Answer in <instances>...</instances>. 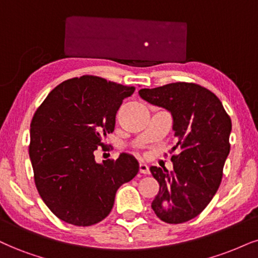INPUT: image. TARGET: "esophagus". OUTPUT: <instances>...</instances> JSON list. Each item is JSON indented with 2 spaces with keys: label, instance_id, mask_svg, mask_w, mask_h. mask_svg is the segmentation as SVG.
<instances>
[{
  "label": "esophagus",
  "instance_id": "1",
  "mask_svg": "<svg viewBox=\"0 0 258 258\" xmlns=\"http://www.w3.org/2000/svg\"><path fill=\"white\" fill-rule=\"evenodd\" d=\"M139 171H140V173H142V174H148L149 173V167L144 163H140Z\"/></svg>",
  "mask_w": 258,
  "mask_h": 258
}]
</instances>
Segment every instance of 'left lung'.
Instances as JSON below:
<instances>
[{"instance_id":"obj_1","label":"left lung","mask_w":258,"mask_h":258,"mask_svg":"<svg viewBox=\"0 0 258 258\" xmlns=\"http://www.w3.org/2000/svg\"><path fill=\"white\" fill-rule=\"evenodd\" d=\"M142 99L171 111L178 154L173 171L152 166L159 192L152 208L167 224L194 219L212 201L220 186L230 153L232 122L219 98L194 82H173L139 92Z\"/></svg>"}]
</instances>
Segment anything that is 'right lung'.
Here are the masks:
<instances>
[{
    "label": "right lung",
    "instance_id": "obj_1",
    "mask_svg": "<svg viewBox=\"0 0 258 258\" xmlns=\"http://www.w3.org/2000/svg\"><path fill=\"white\" fill-rule=\"evenodd\" d=\"M94 75L63 81L40 104L31 122L28 146L34 183L57 218L91 226L110 214L116 191L139 172V163L122 153L97 164L94 151L105 148L123 100L134 93Z\"/></svg>",
    "mask_w": 258,
    "mask_h": 258
}]
</instances>
